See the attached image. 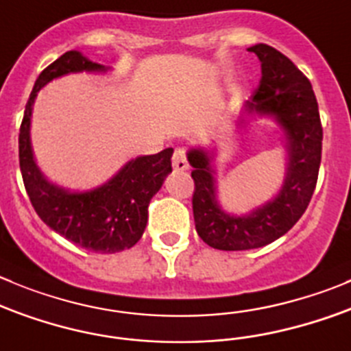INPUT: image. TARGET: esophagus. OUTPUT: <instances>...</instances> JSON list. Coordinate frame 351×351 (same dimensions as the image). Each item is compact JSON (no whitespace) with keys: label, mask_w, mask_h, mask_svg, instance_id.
<instances>
[{"label":"esophagus","mask_w":351,"mask_h":351,"mask_svg":"<svg viewBox=\"0 0 351 351\" xmlns=\"http://www.w3.org/2000/svg\"><path fill=\"white\" fill-rule=\"evenodd\" d=\"M172 165L178 172H184L188 170V160H186V152L182 148H178L173 152L172 156Z\"/></svg>","instance_id":"esophagus-1"}]
</instances>
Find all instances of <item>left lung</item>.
<instances>
[{
  "label": "left lung",
  "instance_id": "8db88e82",
  "mask_svg": "<svg viewBox=\"0 0 351 351\" xmlns=\"http://www.w3.org/2000/svg\"><path fill=\"white\" fill-rule=\"evenodd\" d=\"M262 63V79L255 96L245 103L243 113L269 117L282 131L286 173L281 189L272 199L252 212L228 213L217 199L215 152L191 148L188 162L195 181L193 215L196 232L208 246L223 252L262 248L285 236L308 206L317 184L322 155V125L312 84L298 66L269 45L248 48ZM238 120V129L245 128Z\"/></svg>",
  "mask_w": 351,
  "mask_h": 351
}]
</instances>
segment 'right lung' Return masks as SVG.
I'll return each instance as SVG.
<instances>
[{
  "label": "right lung",
  "mask_w": 351,
  "mask_h": 351,
  "mask_svg": "<svg viewBox=\"0 0 351 351\" xmlns=\"http://www.w3.org/2000/svg\"><path fill=\"white\" fill-rule=\"evenodd\" d=\"M110 66L66 51L39 73L23 112L19 134V158L23 186L43 222L72 241L96 253L129 250L141 239L148 222V205L172 172V148L156 155L129 160L105 184L88 191H72L48 181L38 167L31 143L32 105L39 89L69 73H105Z\"/></svg>",
  "instance_id": "right-lung-1"
}]
</instances>
